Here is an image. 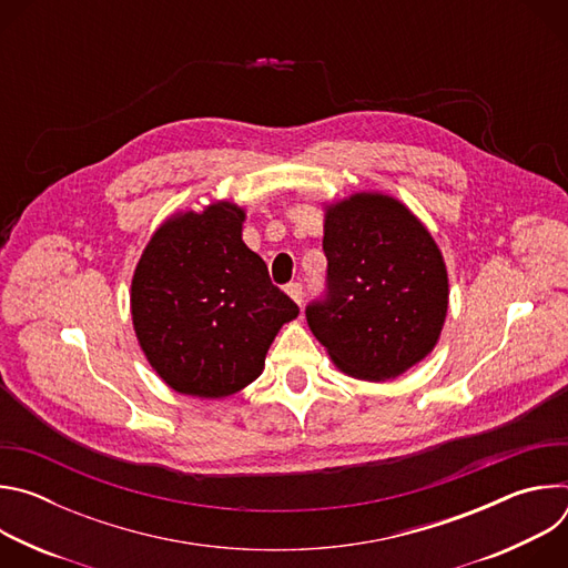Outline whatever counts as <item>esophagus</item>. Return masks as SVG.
<instances>
[{"instance_id": "obj_1", "label": "esophagus", "mask_w": 568, "mask_h": 568, "mask_svg": "<svg viewBox=\"0 0 568 568\" xmlns=\"http://www.w3.org/2000/svg\"><path fill=\"white\" fill-rule=\"evenodd\" d=\"M285 292H287V296H290L296 305L303 303V285H301V283H290V285L285 287Z\"/></svg>"}]
</instances>
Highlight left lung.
Instances as JSON below:
<instances>
[{
	"label": "left lung",
	"instance_id": "left-lung-1",
	"mask_svg": "<svg viewBox=\"0 0 568 568\" xmlns=\"http://www.w3.org/2000/svg\"><path fill=\"white\" fill-rule=\"evenodd\" d=\"M323 211L328 298L307 305V326L342 373L395 379L440 339L445 258L420 217L393 195L362 191Z\"/></svg>",
	"mask_w": 568,
	"mask_h": 568
}]
</instances>
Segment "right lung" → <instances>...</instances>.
I'll return each mask as SVG.
<instances>
[{"label":"right lung","instance_id":"add662e5","mask_svg":"<svg viewBox=\"0 0 568 568\" xmlns=\"http://www.w3.org/2000/svg\"><path fill=\"white\" fill-rule=\"evenodd\" d=\"M247 211L220 200L159 224L134 267L136 342L173 390L220 399L250 386L265 355L298 316L272 285L265 261L242 242Z\"/></svg>","mask_w":568,"mask_h":568}]
</instances>
